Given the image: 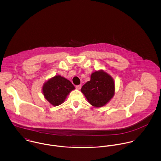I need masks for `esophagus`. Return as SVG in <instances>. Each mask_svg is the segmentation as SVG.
I'll return each mask as SVG.
<instances>
[{"instance_id":"obj_1","label":"esophagus","mask_w":161,"mask_h":161,"mask_svg":"<svg viewBox=\"0 0 161 161\" xmlns=\"http://www.w3.org/2000/svg\"><path fill=\"white\" fill-rule=\"evenodd\" d=\"M81 87H82V86L81 85H78V86H76V89H77V90H80V89H81Z\"/></svg>"}]
</instances>
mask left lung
<instances>
[{"instance_id":"8db88e82","label":"left lung","mask_w":161,"mask_h":161,"mask_svg":"<svg viewBox=\"0 0 161 161\" xmlns=\"http://www.w3.org/2000/svg\"><path fill=\"white\" fill-rule=\"evenodd\" d=\"M115 83L112 77L103 70H96L81 89L89 103L95 107L105 106L115 95Z\"/></svg>"}]
</instances>
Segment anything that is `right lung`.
Masks as SVG:
<instances>
[{"mask_svg": "<svg viewBox=\"0 0 161 161\" xmlns=\"http://www.w3.org/2000/svg\"><path fill=\"white\" fill-rule=\"evenodd\" d=\"M74 89L69 80L61 75H55L45 82L42 92L47 101L56 107L62 104L69 93Z\"/></svg>", "mask_w": 161, "mask_h": 161, "instance_id": "right-lung-1", "label": "right lung"}]
</instances>
